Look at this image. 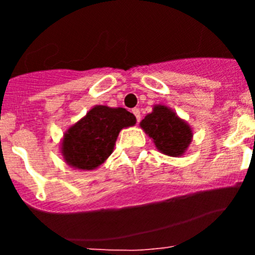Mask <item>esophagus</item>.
<instances>
[{
    "mask_svg": "<svg viewBox=\"0 0 255 255\" xmlns=\"http://www.w3.org/2000/svg\"><path fill=\"white\" fill-rule=\"evenodd\" d=\"M132 114H134V116H135V119H136V121H140V110H139V108H134V110H132Z\"/></svg>",
    "mask_w": 255,
    "mask_h": 255,
    "instance_id": "34e87169",
    "label": "esophagus"
}]
</instances>
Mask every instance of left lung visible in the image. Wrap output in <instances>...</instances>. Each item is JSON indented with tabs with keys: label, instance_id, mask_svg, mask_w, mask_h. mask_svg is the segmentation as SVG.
I'll list each match as a JSON object with an SVG mask.
<instances>
[{
	"label": "left lung",
	"instance_id": "1",
	"mask_svg": "<svg viewBox=\"0 0 255 255\" xmlns=\"http://www.w3.org/2000/svg\"><path fill=\"white\" fill-rule=\"evenodd\" d=\"M140 126L163 154L179 157L191 141L190 126L166 106H154L152 114L141 120Z\"/></svg>",
	"mask_w": 255,
	"mask_h": 255
}]
</instances>
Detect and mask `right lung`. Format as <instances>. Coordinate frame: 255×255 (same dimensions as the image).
<instances>
[{
    "instance_id": "right-lung-1",
    "label": "right lung",
    "mask_w": 255,
    "mask_h": 255,
    "mask_svg": "<svg viewBox=\"0 0 255 255\" xmlns=\"http://www.w3.org/2000/svg\"><path fill=\"white\" fill-rule=\"evenodd\" d=\"M135 121L125 108L96 106L65 134L61 147L65 161L78 170L98 167L114 150L120 130Z\"/></svg>"
}]
</instances>
